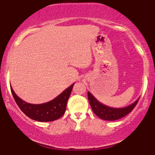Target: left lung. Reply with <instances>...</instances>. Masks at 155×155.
Wrapping results in <instances>:
<instances>
[{
    "label": "left lung",
    "instance_id": "8db88e82",
    "mask_svg": "<svg viewBox=\"0 0 155 155\" xmlns=\"http://www.w3.org/2000/svg\"><path fill=\"white\" fill-rule=\"evenodd\" d=\"M88 99L94 113L99 118L106 121H115L127 115L133 110V108L137 105L139 99H138L134 103L127 107L115 108L106 106L99 102L89 92H88Z\"/></svg>",
    "mask_w": 155,
    "mask_h": 155
}]
</instances>
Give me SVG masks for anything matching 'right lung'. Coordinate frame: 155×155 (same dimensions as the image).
<instances>
[{"label":"right lung","instance_id":"obj_1","mask_svg":"<svg viewBox=\"0 0 155 155\" xmlns=\"http://www.w3.org/2000/svg\"><path fill=\"white\" fill-rule=\"evenodd\" d=\"M71 85L56 98L43 104H30L19 98L11 87V92L16 103L21 110L30 118L38 121H52L60 118L66 112V104L73 87Z\"/></svg>","mask_w":155,"mask_h":155}]
</instances>
